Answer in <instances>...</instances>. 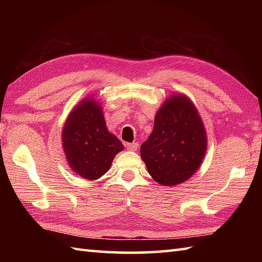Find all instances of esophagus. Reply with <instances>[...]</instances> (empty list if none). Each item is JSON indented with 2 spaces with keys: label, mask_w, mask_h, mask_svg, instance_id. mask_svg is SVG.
<instances>
[{
  "label": "esophagus",
  "mask_w": 262,
  "mask_h": 262,
  "mask_svg": "<svg viewBox=\"0 0 262 262\" xmlns=\"http://www.w3.org/2000/svg\"><path fill=\"white\" fill-rule=\"evenodd\" d=\"M126 146H127V149H129V151H137L138 149V143H128V144H126Z\"/></svg>",
  "instance_id": "1"
}]
</instances>
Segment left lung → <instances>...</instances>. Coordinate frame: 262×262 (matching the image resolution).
<instances>
[{"label": "left lung", "mask_w": 262, "mask_h": 262, "mask_svg": "<svg viewBox=\"0 0 262 262\" xmlns=\"http://www.w3.org/2000/svg\"><path fill=\"white\" fill-rule=\"evenodd\" d=\"M206 149L207 134L196 105L185 94L173 93L155 115L152 134L141 146V158L155 181L171 187L196 173Z\"/></svg>", "instance_id": "left-lung-1"}]
</instances>
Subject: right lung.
<instances>
[{
    "label": "right lung",
    "instance_id": "add662e5",
    "mask_svg": "<svg viewBox=\"0 0 262 262\" xmlns=\"http://www.w3.org/2000/svg\"><path fill=\"white\" fill-rule=\"evenodd\" d=\"M62 145L71 170L86 180L107 173L116 154L124 149L108 130L101 102L92 94L71 110L63 126Z\"/></svg>",
    "mask_w": 262,
    "mask_h": 262
}]
</instances>
